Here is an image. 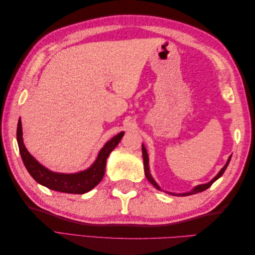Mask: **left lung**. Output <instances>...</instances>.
Returning <instances> with one entry per match:
<instances>
[{"mask_svg": "<svg viewBox=\"0 0 255 255\" xmlns=\"http://www.w3.org/2000/svg\"><path fill=\"white\" fill-rule=\"evenodd\" d=\"M142 157H143V166H144V174H145V177L146 179L149 180V182L153 185L154 187H155L156 189H158V190H161V188L158 186L157 185V183L154 181V179L152 177V175H151V173H150V168H149V156H148V153H146V149L144 148V145L142 144ZM231 157H232V155H231L230 157H229V159H228V161H227V164L223 166V168L221 169V170L218 172V174L216 175L214 179L211 181V182H208V183H206V184H201V185H198V186H196L194 189H192L191 191H188V192H184V194H174V192H168V191H166V192H168L169 195H175V196H180V197H185V196H190V195H194V194H198V192H201V191H203V190H205V189H207L208 187H211L212 186V184L215 182V181H217L219 177L223 174V172L226 171V169H227V167H228V165H229V163H230V160H231Z\"/></svg>", "mask_w": 255, "mask_h": 255, "instance_id": "1", "label": "left lung"}]
</instances>
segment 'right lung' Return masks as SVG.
Wrapping results in <instances>:
<instances>
[{
	"label": "right lung",
	"mask_w": 255,
	"mask_h": 255,
	"mask_svg": "<svg viewBox=\"0 0 255 255\" xmlns=\"http://www.w3.org/2000/svg\"><path fill=\"white\" fill-rule=\"evenodd\" d=\"M123 135H125V132H121L113 137L110 141H107L103 148L100 150L95 163L86 170L80 171L78 173H58L49 170L48 168L42 166L39 161H37L30 155L24 143H23L21 119L18 121L17 128V141L21 157L28 173L32 175L33 179L49 189L59 192H67V194L80 195L88 192L101 182L105 173L106 159L110 156L111 152L120 142Z\"/></svg>",
	"instance_id": "obj_1"
}]
</instances>
